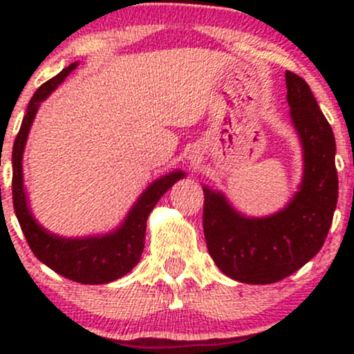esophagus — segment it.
I'll return each mask as SVG.
<instances>
[{
  "label": "esophagus",
  "instance_id": "obj_1",
  "mask_svg": "<svg viewBox=\"0 0 354 354\" xmlns=\"http://www.w3.org/2000/svg\"><path fill=\"white\" fill-rule=\"evenodd\" d=\"M194 161H196V160H193V163H194Z\"/></svg>",
  "mask_w": 354,
  "mask_h": 354
}]
</instances>
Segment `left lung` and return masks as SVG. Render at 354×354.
Wrapping results in <instances>:
<instances>
[{
	"instance_id": "obj_1",
	"label": "left lung",
	"mask_w": 354,
	"mask_h": 354,
	"mask_svg": "<svg viewBox=\"0 0 354 354\" xmlns=\"http://www.w3.org/2000/svg\"><path fill=\"white\" fill-rule=\"evenodd\" d=\"M288 104L303 149V178L288 205L270 216L239 213L221 191L203 185V228L216 266L248 284L281 281L316 256L338 201L336 143L310 86L286 71Z\"/></svg>"
}]
</instances>
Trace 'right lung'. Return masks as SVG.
I'll use <instances>...</instances> for the list:
<instances>
[{
	"label": "right lung",
	"mask_w": 354,
	"mask_h": 354,
	"mask_svg": "<svg viewBox=\"0 0 354 354\" xmlns=\"http://www.w3.org/2000/svg\"><path fill=\"white\" fill-rule=\"evenodd\" d=\"M78 66V61L64 68L59 75L41 84L23 118L21 128L13 145V206L16 218L21 226L24 238L36 258L53 271L81 284H104L128 274L140 261L145 248L146 221L154 205L176 181L186 173L181 169L160 176L140 194L135 205L128 211L123 221L115 230L93 236L64 238L51 233L36 221L28 205L23 180V153L28 135L33 124L39 104L66 80V76Z\"/></svg>",
	"instance_id": "add662e5"
}]
</instances>
